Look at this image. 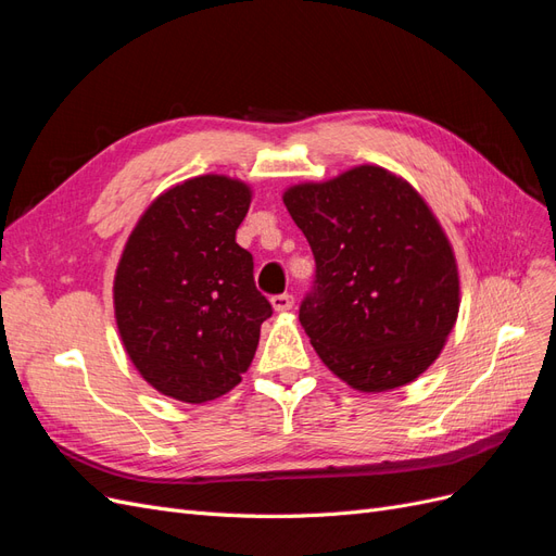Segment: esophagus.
<instances>
[{
  "instance_id": "obj_1",
  "label": "esophagus",
  "mask_w": 556,
  "mask_h": 556,
  "mask_svg": "<svg viewBox=\"0 0 556 556\" xmlns=\"http://www.w3.org/2000/svg\"><path fill=\"white\" fill-rule=\"evenodd\" d=\"M271 306H274V311H278V313H285V311H290L292 306H294V296L292 294H274L271 296Z\"/></svg>"
}]
</instances>
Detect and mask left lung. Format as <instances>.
Listing matches in <instances>:
<instances>
[{"mask_svg": "<svg viewBox=\"0 0 556 556\" xmlns=\"http://www.w3.org/2000/svg\"><path fill=\"white\" fill-rule=\"evenodd\" d=\"M282 201L315 257L299 323L329 371L359 392L425 374L459 313L457 262L425 199L364 164Z\"/></svg>", "mask_w": 556, "mask_h": 556, "instance_id": "8db88e82", "label": "left lung"}]
</instances>
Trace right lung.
Segmentation results:
<instances>
[{
	"label": "right lung",
	"mask_w": 556,
	"mask_h": 556,
	"mask_svg": "<svg viewBox=\"0 0 556 556\" xmlns=\"http://www.w3.org/2000/svg\"><path fill=\"white\" fill-rule=\"evenodd\" d=\"M250 188L199 176L160 194L117 264L121 339L157 392L204 403L241 382L274 308L255 288L252 255L237 243Z\"/></svg>",
	"instance_id": "add662e5"
}]
</instances>
